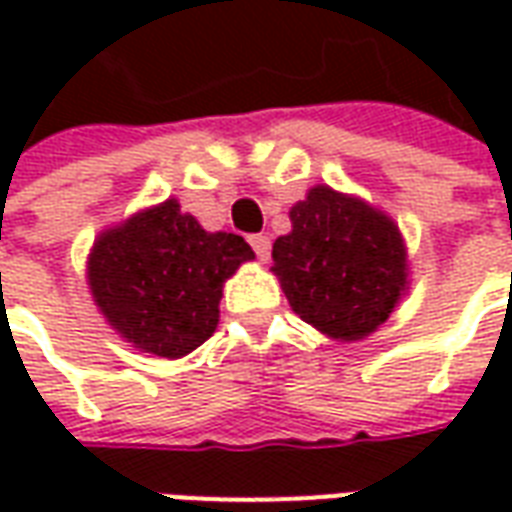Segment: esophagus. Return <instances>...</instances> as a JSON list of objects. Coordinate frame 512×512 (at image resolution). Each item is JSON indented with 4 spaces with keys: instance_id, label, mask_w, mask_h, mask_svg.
Returning a JSON list of instances; mask_svg holds the SVG:
<instances>
[{
    "instance_id": "obj_1",
    "label": "esophagus",
    "mask_w": 512,
    "mask_h": 512,
    "mask_svg": "<svg viewBox=\"0 0 512 512\" xmlns=\"http://www.w3.org/2000/svg\"><path fill=\"white\" fill-rule=\"evenodd\" d=\"M249 244L255 249V255L260 260H268V252H271V241H268V235H249Z\"/></svg>"
}]
</instances>
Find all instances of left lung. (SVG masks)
Segmentation results:
<instances>
[{"label": "left lung", "instance_id": "obj_1", "mask_svg": "<svg viewBox=\"0 0 512 512\" xmlns=\"http://www.w3.org/2000/svg\"><path fill=\"white\" fill-rule=\"evenodd\" d=\"M271 249L279 285L301 321L332 340H362L406 293V244L397 224L359 197L315 186L290 208Z\"/></svg>", "mask_w": 512, "mask_h": 512}]
</instances>
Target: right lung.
I'll use <instances>...</instances> for the list:
<instances>
[{
    "mask_svg": "<svg viewBox=\"0 0 512 512\" xmlns=\"http://www.w3.org/2000/svg\"><path fill=\"white\" fill-rule=\"evenodd\" d=\"M255 252L241 235L208 233L178 200L98 235L87 279L98 310L142 354L180 359L219 323L224 279Z\"/></svg>",
    "mask_w": 512,
    "mask_h": 512,
    "instance_id": "1",
    "label": "right lung"
}]
</instances>
